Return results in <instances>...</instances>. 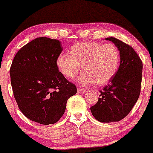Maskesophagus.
<instances>
[{
    "instance_id": "esophagus-1",
    "label": "esophagus",
    "mask_w": 153,
    "mask_h": 153,
    "mask_svg": "<svg viewBox=\"0 0 153 153\" xmlns=\"http://www.w3.org/2000/svg\"><path fill=\"white\" fill-rule=\"evenodd\" d=\"M77 92L79 93H86V90H83V89H80V88H78Z\"/></svg>"
}]
</instances>
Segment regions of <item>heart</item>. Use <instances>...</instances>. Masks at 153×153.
Returning a JSON list of instances; mask_svg holds the SVG:
<instances>
[{
  "label": "heart",
  "mask_w": 153,
  "mask_h": 153,
  "mask_svg": "<svg viewBox=\"0 0 153 153\" xmlns=\"http://www.w3.org/2000/svg\"><path fill=\"white\" fill-rule=\"evenodd\" d=\"M120 63V53L117 46L95 41L74 44L68 53L59 55L56 59L58 70L67 79L75 77L82 69L83 72L77 82L83 86L107 83L117 74Z\"/></svg>",
  "instance_id": "b5f03b06"
}]
</instances>
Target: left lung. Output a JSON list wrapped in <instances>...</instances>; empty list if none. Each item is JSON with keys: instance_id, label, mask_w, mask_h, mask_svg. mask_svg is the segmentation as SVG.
Segmentation results:
<instances>
[{"instance_id": "1", "label": "left lung", "mask_w": 153, "mask_h": 153, "mask_svg": "<svg viewBox=\"0 0 153 153\" xmlns=\"http://www.w3.org/2000/svg\"><path fill=\"white\" fill-rule=\"evenodd\" d=\"M106 40L118 47L120 65L109 84L100 90L98 101L90 110L100 122H118L129 114L140 97L143 62L131 46L114 37Z\"/></svg>"}]
</instances>
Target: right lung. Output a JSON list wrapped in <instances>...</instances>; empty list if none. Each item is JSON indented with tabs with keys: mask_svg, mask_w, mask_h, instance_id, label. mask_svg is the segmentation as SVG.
<instances>
[{
	"mask_svg": "<svg viewBox=\"0 0 153 153\" xmlns=\"http://www.w3.org/2000/svg\"><path fill=\"white\" fill-rule=\"evenodd\" d=\"M63 47L58 40L38 37L16 53L10 69L13 96L29 120L44 125L56 123L76 86L62 75L56 59Z\"/></svg>",
	"mask_w": 153,
	"mask_h": 153,
	"instance_id": "add662e5",
	"label": "right lung"
}]
</instances>
